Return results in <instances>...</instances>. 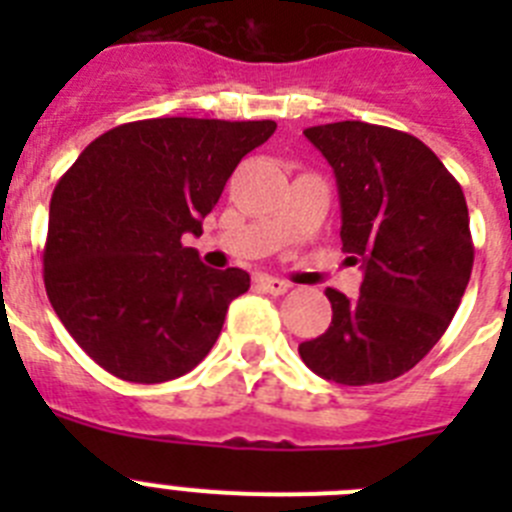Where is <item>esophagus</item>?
<instances>
[{
    "label": "esophagus",
    "instance_id": "obj_1",
    "mask_svg": "<svg viewBox=\"0 0 512 512\" xmlns=\"http://www.w3.org/2000/svg\"><path fill=\"white\" fill-rule=\"evenodd\" d=\"M256 282H259V287H264L266 292H269V295H284V292H287V289H289V284L284 282V279L269 277V274H261V277L256 279Z\"/></svg>",
    "mask_w": 512,
    "mask_h": 512
}]
</instances>
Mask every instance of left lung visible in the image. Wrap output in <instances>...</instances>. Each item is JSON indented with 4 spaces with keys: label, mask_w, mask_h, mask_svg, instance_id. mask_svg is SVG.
<instances>
[{
    "label": "left lung",
    "mask_w": 512,
    "mask_h": 512,
    "mask_svg": "<svg viewBox=\"0 0 512 512\" xmlns=\"http://www.w3.org/2000/svg\"><path fill=\"white\" fill-rule=\"evenodd\" d=\"M336 174L341 241L361 295L325 289L333 320L300 343L318 377L364 387L410 372L446 333L474 264L459 182L415 135L359 120L307 128Z\"/></svg>",
    "instance_id": "left-lung-1"
}]
</instances>
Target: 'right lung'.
<instances>
[{"label":"right lung","mask_w":512,"mask_h":512,"mask_svg":"<svg viewBox=\"0 0 512 512\" xmlns=\"http://www.w3.org/2000/svg\"><path fill=\"white\" fill-rule=\"evenodd\" d=\"M274 120L153 117L92 140L58 179L43 248L53 310L125 382L182 377L215 346L243 269H210L182 235L202 233L241 158Z\"/></svg>","instance_id":"add662e5"}]
</instances>
